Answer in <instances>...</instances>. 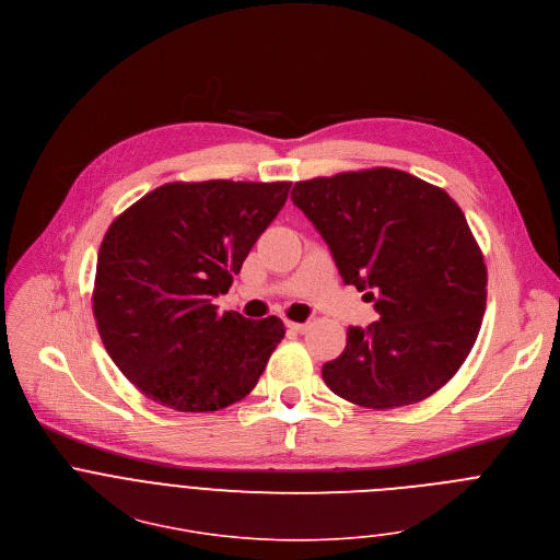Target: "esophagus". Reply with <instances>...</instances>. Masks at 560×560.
<instances>
[{
  "mask_svg": "<svg viewBox=\"0 0 560 560\" xmlns=\"http://www.w3.org/2000/svg\"><path fill=\"white\" fill-rule=\"evenodd\" d=\"M288 327H290L292 331H299V334H303V331L307 329V323H294V320H288Z\"/></svg>",
  "mask_w": 560,
  "mask_h": 560,
  "instance_id": "1",
  "label": "esophagus"
}]
</instances>
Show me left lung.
Returning a JSON list of instances; mask_svg holds the SVG:
<instances>
[{"label": "left lung", "instance_id": "1", "mask_svg": "<svg viewBox=\"0 0 560 560\" xmlns=\"http://www.w3.org/2000/svg\"><path fill=\"white\" fill-rule=\"evenodd\" d=\"M292 202L327 242L345 285L381 318L349 327L325 385L364 409L427 400L468 358L486 310L483 253L457 202L407 171L376 166L296 182Z\"/></svg>", "mask_w": 560, "mask_h": 560}]
</instances>
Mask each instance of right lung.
<instances>
[{"label": "right lung", "instance_id": "right-lung-1", "mask_svg": "<svg viewBox=\"0 0 560 560\" xmlns=\"http://www.w3.org/2000/svg\"><path fill=\"white\" fill-rule=\"evenodd\" d=\"M292 182H168L107 229L92 290L101 340L149 400L184 411L226 409L246 398L283 320L218 312L213 296L288 200Z\"/></svg>", "mask_w": 560, "mask_h": 560}]
</instances>
